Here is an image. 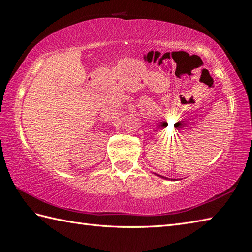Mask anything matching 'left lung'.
<instances>
[{
	"instance_id": "obj_1",
	"label": "left lung",
	"mask_w": 252,
	"mask_h": 252,
	"mask_svg": "<svg viewBox=\"0 0 252 252\" xmlns=\"http://www.w3.org/2000/svg\"><path fill=\"white\" fill-rule=\"evenodd\" d=\"M154 175H156V176H158V177H160V178H163V179H168V178H166V177H163V176H159V175H158V173H154Z\"/></svg>"
}]
</instances>
